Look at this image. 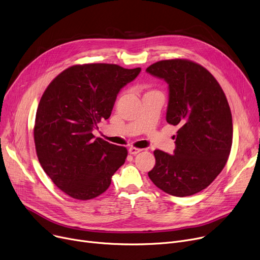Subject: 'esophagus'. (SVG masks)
Instances as JSON below:
<instances>
[{"label":"esophagus","mask_w":260,"mask_h":260,"mask_svg":"<svg viewBox=\"0 0 260 260\" xmlns=\"http://www.w3.org/2000/svg\"><path fill=\"white\" fill-rule=\"evenodd\" d=\"M142 151L141 148H137V147H129L128 148V153L131 154V155H137L138 153H140Z\"/></svg>","instance_id":"obj_1"}]
</instances>
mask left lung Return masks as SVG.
Instances as JSON below:
<instances>
[{"instance_id": "8db88e82", "label": "left lung", "mask_w": 260, "mask_h": 260, "mask_svg": "<svg viewBox=\"0 0 260 260\" xmlns=\"http://www.w3.org/2000/svg\"><path fill=\"white\" fill-rule=\"evenodd\" d=\"M146 72L169 84L167 121L179 126L174 154L156 149L148 177L170 195H194L215 180L231 152L233 123L226 97L214 76L193 61L163 60Z\"/></svg>"}]
</instances>
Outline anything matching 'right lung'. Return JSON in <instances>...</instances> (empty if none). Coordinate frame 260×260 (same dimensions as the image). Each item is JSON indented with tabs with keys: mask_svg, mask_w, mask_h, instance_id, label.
<instances>
[{
	"mask_svg": "<svg viewBox=\"0 0 260 260\" xmlns=\"http://www.w3.org/2000/svg\"><path fill=\"white\" fill-rule=\"evenodd\" d=\"M141 72L116 64L74 65L54 78L40 100L34 128L41 167L62 192L79 200L104 193L127 149L92 129L108 119L120 89Z\"/></svg>",
	"mask_w": 260,
	"mask_h": 260,
	"instance_id": "right-lung-1",
	"label": "right lung"
}]
</instances>
